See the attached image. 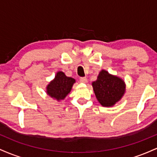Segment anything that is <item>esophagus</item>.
Instances as JSON below:
<instances>
[{
    "label": "esophagus",
    "instance_id": "1",
    "mask_svg": "<svg viewBox=\"0 0 157 157\" xmlns=\"http://www.w3.org/2000/svg\"><path fill=\"white\" fill-rule=\"evenodd\" d=\"M80 82H82V83H86L88 82V80L86 77H81L80 79Z\"/></svg>",
    "mask_w": 157,
    "mask_h": 157
}]
</instances>
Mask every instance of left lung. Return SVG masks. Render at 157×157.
I'll use <instances>...</instances> for the list:
<instances>
[{"mask_svg": "<svg viewBox=\"0 0 157 157\" xmlns=\"http://www.w3.org/2000/svg\"><path fill=\"white\" fill-rule=\"evenodd\" d=\"M91 85L97 100L103 107H112L121 100L125 92V81L104 69L100 71L97 80Z\"/></svg>", "mask_w": 157, "mask_h": 157, "instance_id": "1", "label": "left lung"}]
</instances>
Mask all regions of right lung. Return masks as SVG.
Wrapping results in <instances>:
<instances>
[{
  "label": "right lung",
  "mask_w": 157,
  "mask_h": 157,
  "mask_svg": "<svg viewBox=\"0 0 157 157\" xmlns=\"http://www.w3.org/2000/svg\"><path fill=\"white\" fill-rule=\"evenodd\" d=\"M76 80L71 77H67L64 72L59 71L55 78L46 86V92L49 97L57 101L63 100L71 91Z\"/></svg>",
  "instance_id": "obj_1"
}]
</instances>
